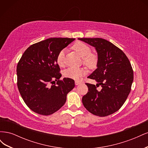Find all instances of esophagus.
I'll use <instances>...</instances> for the list:
<instances>
[{
    "label": "esophagus",
    "mask_w": 148,
    "mask_h": 148,
    "mask_svg": "<svg viewBox=\"0 0 148 148\" xmlns=\"http://www.w3.org/2000/svg\"><path fill=\"white\" fill-rule=\"evenodd\" d=\"M75 85H78V84H79L80 83H81V82H79V81H75Z\"/></svg>",
    "instance_id": "1"
}]
</instances>
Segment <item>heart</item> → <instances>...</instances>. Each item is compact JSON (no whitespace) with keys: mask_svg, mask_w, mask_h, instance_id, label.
I'll list each match as a JSON object with an SVG mask.
<instances>
[{"mask_svg":"<svg viewBox=\"0 0 148 148\" xmlns=\"http://www.w3.org/2000/svg\"><path fill=\"white\" fill-rule=\"evenodd\" d=\"M74 50L78 54L83 58V64L89 68L95 66L97 62V57L94 53L91 52V48L81 41H78L73 46ZM65 49L60 51L57 56V63L62 66L64 65L65 62ZM85 74V71L83 69L76 68V67H69L66 69L64 72V75L66 78L78 80Z\"/></svg>","mask_w":148,"mask_h":148,"instance_id":"b5f03b06","label":"heart"}]
</instances>
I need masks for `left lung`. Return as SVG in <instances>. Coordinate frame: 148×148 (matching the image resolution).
<instances>
[{
    "label": "left lung",
    "instance_id": "8db88e82",
    "mask_svg": "<svg viewBox=\"0 0 148 148\" xmlns=\"http://www.w3.org/2000/svg\"><path fill=\"white\" fill-rule=\"evenodd\" d=\"M91 46L97 53V69L88 78L95 79V84L86 83L88 93L82 102L89 112L99 116L112 114L120 109L129 93L133 81V71L128 57L114 44L102 38H78ZM102 89L97 91L96 86Z\"/></svg>",
    "mask_w": 148,
    "mask_h": 148
}]
</instances>
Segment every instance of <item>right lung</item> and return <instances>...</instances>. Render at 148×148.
Segmentation results:
<instances>
[{"label":"right lung","instance_id":"right-lung-1","mask_svg":"<svg viewBox=\"0 0 148 148\" xmlns=\"http://www.w3.org/2000/svg\"><path fill=\"white\" fill-rule=\"evenodd\" d=\"M75 39H47L30 46L22 55L16 67L17 86L25 104L34 112L42 115L56 112L75 87L73 79H60L62 75L57 63L59 52ZM55 81L56 84L53 85Z\"/></svg>","mask_w":148,"mask_h":148}]
</instances>
